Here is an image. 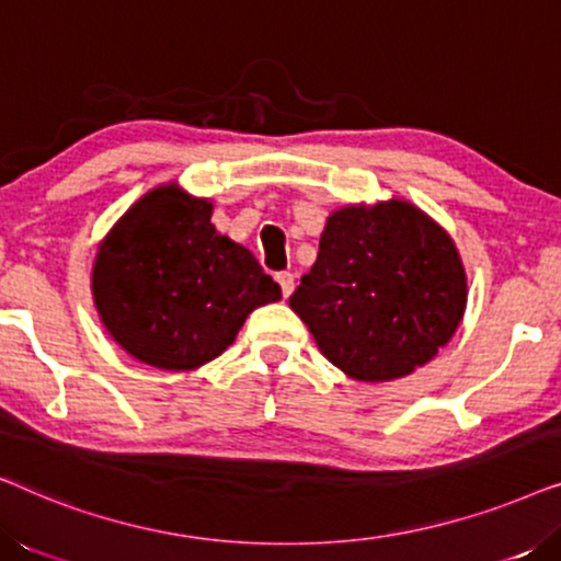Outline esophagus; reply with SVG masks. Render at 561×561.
I'll return each instance as SVG.
<instances>
[{"label": "esophagus", "mask_w": 561, "mask_h": 561, "mask_svg": "<svg viewBox=\"0 0 561 561\" xmlns=\"http://www.w3.org/2000/svg\"><path fill=\"white\" fill-rule=\"evenodd\" d=\"M275 280H278V286L283 290V298H288L294 294V273H278L275 275Z\"/></svg>", "instance_id": "obj_1"}]
</instances>
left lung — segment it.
<instances>
[{
  "instance_id": "1",
  "label": "left lung",
  "mask_w": 561,
  "mask_h": 561,
  "mask_svg": "<svg viewBox=\"0 0 561 561\" xmlns=\"http://www.w3.org/2000/svg\"><path fill=\"white\" fill-rule=\"evenodd\" d=\"M288 304L347 378L388 382L455 336L467 273L447 229L416 204H350L329 214L317 263Z\"/></svg>"
}]
</instances>
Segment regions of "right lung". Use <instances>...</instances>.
<instances>
[{
  "mask_svg": "<svg viewBox=\"0 0 561 561\" xmlns=\"http://www.w3.org/2000/svg\"><path fill=\"white\" fill-rule=\"evenodd\" d=\"M214 204L179 183L150 188L122 214L91 267V296L114 342L158 370L219 357L280 286L255 255L211 225Z\"/></svg>",
  "mask_w": 561,
  "mask_h": 561,
  "instance_id": "1",
  "label": "right lung"
}]
</instances>
